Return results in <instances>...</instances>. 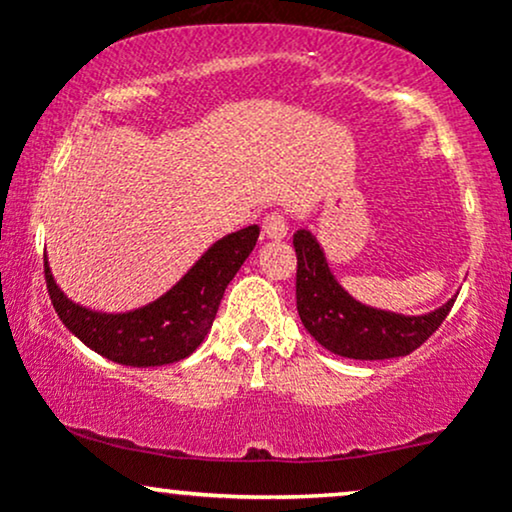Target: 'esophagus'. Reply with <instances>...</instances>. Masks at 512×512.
<instances>
[{"instance_id":"obj_1","label":"esophagus","mask_w":512,"mask_h":512,"mask_svg":"<svg viewBox=\"0 0 512 512\" xmlns=\"http://www.w3.org/2000/svg\"><path fill=\"white\" fill-rule=\"evenodd\" d=\"M262 233L264 238L269 240H281L289 236V221L281 211H269L267 216L262 219Z\"/></svg>"}]
</instances>
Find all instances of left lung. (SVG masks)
Segmentation results:
<instances>
[{"instance_id":"8db88e82","label":"left lung","mask_w":512,"mask_h":512,"mask_svg":"<svg viewBox=\"0 0 512 512\" xmlns=\"http://www.w3.org/2000/svg\"><path fill=\"white\" fill-rule=\"evenodd\" d=\"M296 248V305L303 327L332 354L358 361L407 356L448 317L455 298L426 315H397L354 301L337 284L325 252L308 231L293 233Z\"/></svg>"}]
</instances>
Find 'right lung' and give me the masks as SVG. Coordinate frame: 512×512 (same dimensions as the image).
Returning <instances> with one entry per match:
<instances>
[{"instance_id": "1", "label": "right lung", "mask_w": 512, "mask_h": 512, "mask_svg": "<svg viewBox=\"0 0 512 512\" xmlns=\"http://www.w3.org/2000/svg\"><path fill=\"white\" fill-rule=\"evenodd\" d=\"M257 238H260V226L240 228L231 236L221 238L166 296L132 313H93L72 303L57 289L48 262H45V284L64 327L76 334L88 349L122 366H166L190 356L204 342L219 310L223 291L231 284L240 264L248 260Z\"/></svg>"}]
</instances>
